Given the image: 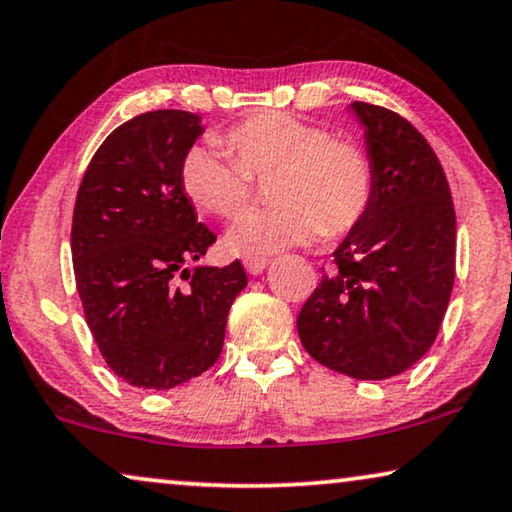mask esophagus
<instances>
[{
  "instance_id": "34e87169",
  "label": "esophagus",
  "mask_w": 512,
  "mask_h": 512,
  "mask_svg": "<svg viewBox=\"0 0 512 512\" xmlns=\"http://www.w3.org/2000/svg\"><path fill=\"white\" fill-rule=\"evenodd\" d=\"M242 263H244V270L249 274H261L265 268H268L270 261L265 256H247Z\"/></svg>"
}]
</instances>
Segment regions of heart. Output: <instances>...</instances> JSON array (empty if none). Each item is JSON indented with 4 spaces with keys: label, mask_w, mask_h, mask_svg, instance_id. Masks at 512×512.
<instances>
[{
    "label": "heart",
    "mask_w": 512,
    "mask_h": 512,
    "mask_svg": "<svg viewBox=\"0 0 512 512\" xmlns=\"http://www.w3.org/2000/svg\"><path fill=\"white\" fill-rule=\"evenodd\" d=\"M231 158L196 145L180 164V187L198 210L233 219L256 182L272 180L270 210L249 212L226 235L233 254L263 256L325 235L342 238L367 217L374 198L369 154L348 138L291 113H258L224 133Z\"/></svg>",
    "instance_id": "obj_1"
}]
</instances>
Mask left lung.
<instances>
[{"label": "left lung", "instance_id": "8db88e82", "mask_svg": "<svg viewBox=\"0 0 512 512\" xmlns=\"http://www.w3.org/2000/svg\"><path fill=\"white\" fill-rule=\"evenodd\" d=\"M374 166L367 217L298 316L305 351L360 381L406 372L439 335L455 284V207L441 161L402 115L353 101Z\"/></svg>", "mask_w": 512, "mask_h": 512}]
</instances>
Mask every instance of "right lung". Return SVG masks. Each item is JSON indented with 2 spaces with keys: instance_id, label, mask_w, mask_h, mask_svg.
Returning a JSON list of instances; mask_svg holds the SVG:
<instances>
[{
  "instance_id": "add662e5",
  "label": "right lung",
  "mask_w": 512,
  "mask_h": 512,
  "mask_svg": "<svg viewBox=\"0 0 512 512\" xmlns=\"http://www.w3.org/2000/svg\"><path fill=\"white\" fill-rule=\"evenodd\" d=\"M203 133L187 110H152L103 140L80 182L71 254L85 321L106 365L133 388L170 390L217 362L240 261L194 268L217 240L180 187Z\"/></svg>"
}]
</instances>
